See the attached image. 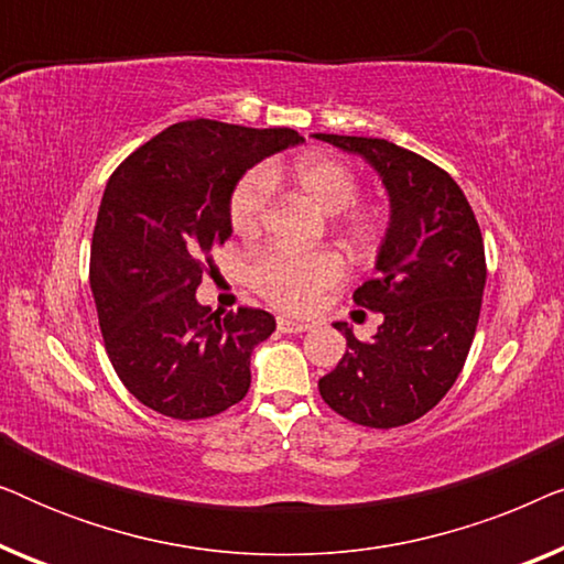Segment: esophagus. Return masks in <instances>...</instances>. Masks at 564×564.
I'll use <instances>...</instances> for the list:
<instances>
[{
    "label": "esophagus",
    "instance_id": "obj_1",
    "mask_svg": "<svg viewBox=\"0 0 564 564\" xmlns=\"http://www.w3.org/2000/svg\"><path fill=\"white\" fill-rule=\"evenodd\" d=\"M276 328H280L282 334H305V330L311 328V323H303V321L288 318V315H280V318H276Z\"/></svg>",
    "mask_w": 564,
    "mask_h": 564
}]
</instances>
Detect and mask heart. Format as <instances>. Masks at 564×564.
Returning <instances> with one entry per match:
<instances>
[{"instance_id":"1","label":"heart","mask_w":564,"mask_h":564,"mask_svg":"<svg viewBox=\"0 0 564 564\" xmlns=\"http://www.w3.org/2000/svg\"><path fill=\"white\" fill-rule=\"evenodd\" d=\"M290 174L297 189L323 213L338 215L357 205L359 180L341 159L328 156V153H307L292 164ZM280 169L269 166L264 172L246 174L236 184L228 205L230 228L236 236L253 238L259 234L264 226L269 197H272V184L280 182ZM344 230L359 249H369L382 238L384 220L377 213L357 210L346 215ZM344 259L330 249H267L253 261L251 284L261 297L282 311L305 313L318 303L323 292L344 280Z\"/></svg>"}]
</instances>
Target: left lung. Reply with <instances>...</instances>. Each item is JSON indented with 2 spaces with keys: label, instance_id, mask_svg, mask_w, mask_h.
I'll return each mask as SVG.
<instances>
[{
  "label": "left lung",
  "instance_id": "left-lung-1",
  "mask_svg": "<svg viewBox=\"0 0 564 564\" xmlns=\"http://www.w3.org/2000/svg\"><path fill=\"white\" fill-rule=\"evenodd\" d=\"M313 138L359 153L390 195L377 276L354 290V303L384 321L372 341L334 323L349 349L318 380L321 398L359 426H405L429 413L465 367L488 276L480 226L459 184L419 153L384 138Z\"/></svg>",
  "mask_w": 564,
  "mask_h": 564
}]
</instances>
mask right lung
<instances>
[{
    "mask_svg": "<svg viewBox=\"0 0 564 564\" xmlns=\"http://www.w3.org/2000/svg\"><path fill=\"white\" fill-rule=\"evenodd\" d=\"M303 143L290 128L187 120L130 153L107 182L91 236L89 284L115 372L169 419L228 411L251 384L253 346L272 336L259 307L197 303L213 249L230 236L228 205L246 169Z\"/></svg>",
    "mask_w": 564,
    "mask_h": 564,
    "instance_id": "add662e5",
    "label": "right lung"
}]
</instances>
